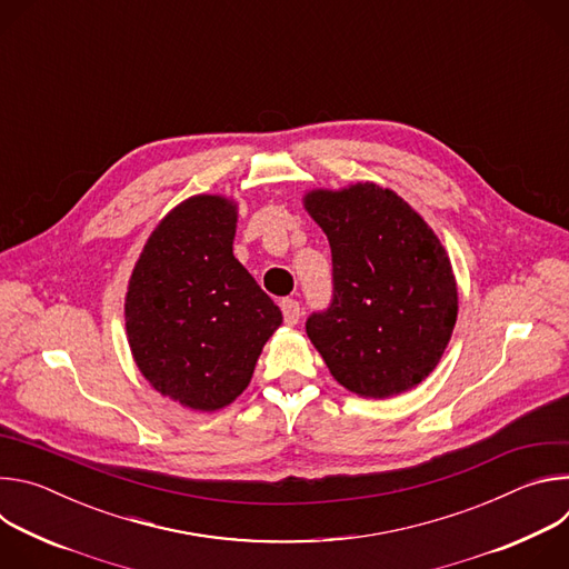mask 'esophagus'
I'll return each instance as SVG.
<instances>
[{
    "label": "esophagus",
    "instance_id": "1",
    "mask_svg": "<svg viewBox=\"0 0 569 569\" xmlns=\"http://www.w3.org/2000/svg\"><path fill=\"white\" fill-rule=\"evenodd\" d=\"M281 310H283V319H286L288 327H295V323H297L299 317H301V306H299V301H295V299H283V301H281Z\"/></svg>",
    "mask_w": 569,
    "mask_h": 569
}]
</instances>
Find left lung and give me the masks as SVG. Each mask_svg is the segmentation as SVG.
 I'll return each instance as SVG.
<instances>
[{
  "label": "left lung",
  "instance_id": "left-lung-1",
  "mask_svg": "<svg viewBox=\"0 0 569 569\" xmlns=\"http://www.w3.org/2000/svg\"><path fill=\"white\" fill-rule=\"evenodd\" d=\"M333 257V299L306 333L333 378L365 398L417 387L441 360L457 283L428 222L393 191L358 182L303 198Z\"/></svg>",
  "mask_w": 569,
  "mask_h": 569
}]
</instances>
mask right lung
<instances>
[{
    "label": "right lung",
    "instance_id": "1",
    "mask_svg": "<svg viewBox=\"0 0 569 569\" xmlns=\"http://www.w3.org/2000/svg\"><path fill=\"white\" fill-rule=\"evenodd\" d=\"M236 213L222 196L178 204L146 240L126 295L139 371L161 396L200 412L242 393L283 321L233 257Z\"/></svg>",
    "mask_w": 569,
    "mask_h": 569
}]
</instances>
